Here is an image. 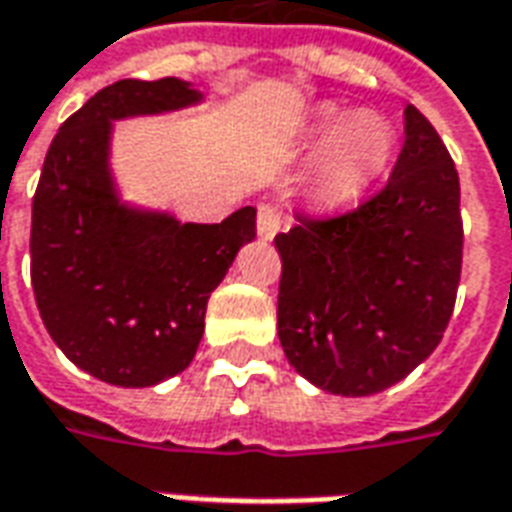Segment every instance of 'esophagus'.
<instances>
[{
    "instance_id": "1",
    "label": "esophagus",
    "mask_w": 512,
    "mask_h": 512,
    "mask_svg": "<svg viewBox=\"0 0 512 512\" xmlns=\"http://www.w3.org/2000/svg\"><path fill=\"white\" fill-rule=\"evenodd\" d=\"M285 213H282V208H277V205H271V202H263L260 208H257V233H260V238H274V235L285 227Z\"/></svg>"
}]
</instances>
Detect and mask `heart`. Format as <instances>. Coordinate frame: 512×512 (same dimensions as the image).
I'll return each instance as SVG.
<instances>
[{
    "label": "heart",
    "instance_id": "b5f03b06",
    "mask_svg": "<svg viewBox=\"0 0 512 512\" xmlns=\"http://www.w3.org/2000/svg\"><path fill=\"white\" fill-rule=\"evenodd\" d=\"M312 139L321 142L315 158V191L326 202H348L359 197L395 153V128L376 112H354L340 117L323 109L315 117Z\"/></svg>",
    "mask_w": 512,
    "mask_h": 512
}]
</instances>
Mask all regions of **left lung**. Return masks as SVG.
Listing matches in <instances>:
<instances>
[{"label":"left lung","instance_id":"left-lung-1","mask_svg":"<svg viewBox=\"0 0 512 512\" xmlns=\"http://www.w3.org/2000/svg\"><path fill=\"white\" fill-rule=\"evenodd\" d=\"M296 219L274 238L288 362L332 395L384 392L433 354L458 296L461 183L447 147L408 104L384 189L354 211Z\"/></svg>","mask_w":512,"mask_h":512}]
</instances>
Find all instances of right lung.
<instances>
[{
	"mask_svg": "<svg viewBox=\"0 0 512 512\" xmlns=\"http://www.w3.org/2000/svg\"><path fill=\"white\" fill-rule=\"evenodd\" d=\"M180 79H123L60 126L32 197V290L51 340L84 373L153 386L197 354L205 307L255 238V208L180 224L120 205L109 175L112 120L197 104Z\"/></svg>",
	"mask_w": 512,
	"mask_h": 512,
	"instance_id": "1",
	"label": "right lung"
}]
</instances>
